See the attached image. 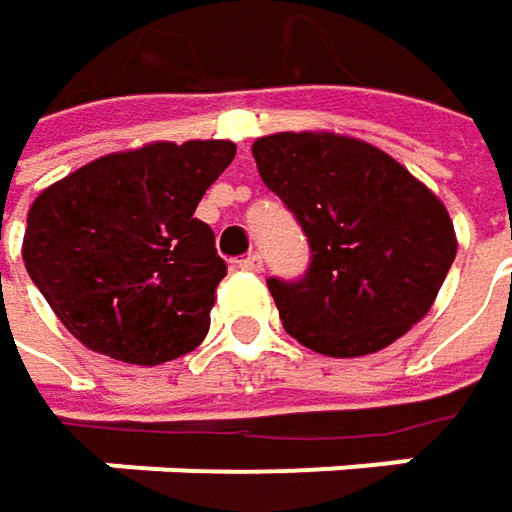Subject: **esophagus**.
Wrapping results in <instances>:
<instances>
[{"mask_svg": "<svg viewBox=\"0 0 512 512\" xmlns=\"http://www.w3.org/2000/svg\"><path fill=\"white\" fill-rule=\"evenodd\" d=\"M240 269H246V272H263V257L260 255H249V257H243L240 263H237Z\"/></svg>", "mask_w": 512, "mask_h": 512, "instance_id": "esophagus-1", "label": "esophagus"}]
</instances>
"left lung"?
<instances>
[{"mask_svg":"<svg viewBox=\"0 0 512 512\" xmlns=\"http://www.w3.org/2000/svg\"><path fill=\"white\" fill-rule=\"evenodd\" d=\"M252 154L312 246L306 278L269 280L286 332L329 358L407 335L456 260L447 206L387 151L335 131L269 134Z\"/></svg>","mask_w":512,"mask_h":512,"instance_id":"left-lung-1","label":"left lung"}]
</instances>
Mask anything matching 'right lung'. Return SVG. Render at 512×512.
<instances>
[{"instance_id":"obj_1","label":"right lung","mask_w":512,"mask_h":512,"mask_svg":"<svg viewBox=\"0 0 512 512\" xmlns=\"http://www.w3.org/2000/svg\"><path fill=\"white\" fill-rule=\"evenodd\" d=\"M234 151L232 140L145 143L39 191L22 260L79 344L140 367L203 344L226 263L194 209Z\"/></svg>"}]
</instances>
